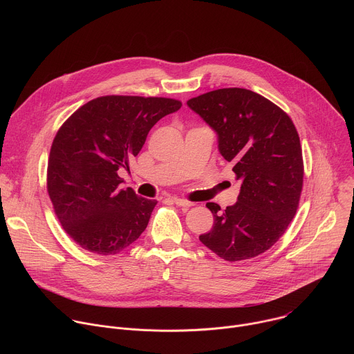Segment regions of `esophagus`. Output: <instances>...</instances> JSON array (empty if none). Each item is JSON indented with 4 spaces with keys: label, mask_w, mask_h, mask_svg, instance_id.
<instances>
[{
    "label": "esophagus",
    "mask_w": 354,
    "mask_h": 354,
    "mask_svg": "<svg viewBox=\"0 0 354 354\" xmlns=\"http://www.w3.org/2000/svg\"><path fill=\"white\" fill-rule=\"evenodd\" d=\"M172 201L176 206H180V207H192L194 205V203H192V201L185 200V198H179V197H172Z\"/></svg>",
    "instance_id": "esophagus-1"
}]
</instances>
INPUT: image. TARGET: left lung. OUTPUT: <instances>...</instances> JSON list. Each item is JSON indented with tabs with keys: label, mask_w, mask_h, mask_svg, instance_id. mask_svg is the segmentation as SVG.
I'll return each mask as SVG.
<instances>
[{
	"label": "left lung",
	"mask_w": 354,
	"mask_h": 354,
	"mask_svg": "<svg viewBox=\"0 0 354 354\" xmlns=\"http://www.w3.org/2000/svg\"><path fill=\"white\" fill-rule=\"evenodd\" d=\"M187 106L217 133L220 153L241 180L234 206L206 205L214 224L198 239L228 262L255 258L279 241L298 209L304 162L297 129L283 109L245 88L198 95Z\"/></svg>",
	"instance_id": "left-lung-1"
}]
</instances>
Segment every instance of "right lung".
Returning a JSON list of instances; mask_svg holds the SVG:
<instances>
[{"label":"right lung","mask_w":354,"mask_h":354,"mask_svg":"<svg viewBox=\"0 0 354 354\" xmlns=\"http://www.w3.org/2000/svg\"><path fill=\"white\" fill-rule=\"evenodd\" d=\"M171 97L106 95L77 109L59 129L47 164V193L63 230L95 255H118L147 228L157 200L119 189V169L148 131L180 109Z\"/></svg>","instance_id":"obj_1"}]
</instances>
